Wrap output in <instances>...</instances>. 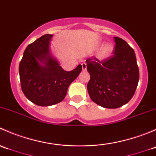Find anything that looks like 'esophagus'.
Wrapping results in <instances>:
<instances>
[{
	"instance_id": "obj_1",
	"label": "esophagus",
	"mask_w": 156,
	"mask_h": 156,
	"mask_svg": "<svg viewBox=\"0 0 156 156\" xmlns=\"http://www.w3.org/2000/svg\"><path fill=\"white\" fill-rule=\"evenodd\" d=\"M81 68H82V71H85L87 69V65H86V63L81 64Z\"/></svg>"
}]
</instances>
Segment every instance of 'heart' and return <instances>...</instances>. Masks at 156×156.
Returning <instances> with one entry per match:
<instances>
[{"instance_id":"b5f03b06","label":"heart","mask_w":156,"mask_h":156,"mask_svg":"<svg viewBox=\"0 0 156 156\" xmlns=\"http://www.w3.org/2000/svg\"><path fill=\"white\" fill-rule=\"evenodd\" d=\"M100 46V44H97V48H99ZM113 49H114V47L111 43L103 44L97 50L96 57L100 59V60H104V59H107L111 56L113 52Z\"/></svg>"}]
</instances>
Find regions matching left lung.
<instances>
[{
	"instance_id": "obj_1",
	"label": "left lung",
	"mask_w": 156,
	"mask_h": 156,
	"mask_svg": "<svg viewBox=\"0 0 156 156\" xmlns=\"http://www.w3.org/2000/svg\"><path fill=\"white\" fill-rule=\"evenodd\" d=\"M114 56L103 61L86 60L90 75V97L99 106L116 108L128 103L139 81V69L133 50L123 39L115 37Z\"/></svg>"
}]
</instances>
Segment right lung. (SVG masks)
I'll return each instance as SVG.
<instances>
[{
    "label": "right lung",
    "instance_id": "1",
    "mask_svg": "<svg viewBox=\"0 0 156 156\" xmlns=\"http://www.w3.org/2000/svg\"><path fill=\"white\" fill-rule=\"evenodd\" d=\"M53 34H44L30 44L19 67L22 90L28 100L40 106L60 103L71 83L81 72V65L71 72L63 70L53 56L50 45Z\"/></svg>",
    "mask_w": 156,
    "mask_h": 156
}]
</instances>
